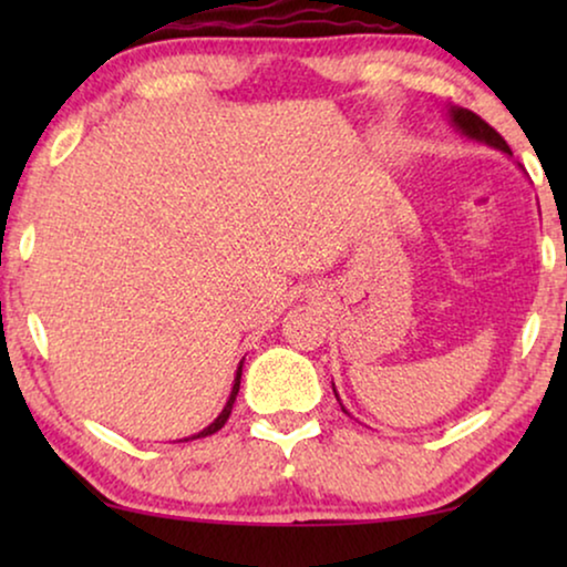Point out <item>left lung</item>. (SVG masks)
<instances>
[{
    "mask_svg": "<svg viewBox=\"0 0 567 567\" xmlns=\"http://www.w3.org/2000/svg\"><path fill=\"white\" fill-rule=\"evenodd\" d=\"M449 118H452V123L456 126V131H460V134H464L467 138H475V142H480V144L493 146V150H501V152L511 154L506 138H503L498 131L491 126V123H485L483 118H480L477 113L467 111V107H449ZM336 398H338V392H336ZM340 408H343V405H340ZM343 413H348L346 408H343Z\"/></svg>",
    "mask_w": 567,
    "mask_h": 567,
    "instance_id": "left-lung-1",
    "label": "left lung"
}]
</instances>
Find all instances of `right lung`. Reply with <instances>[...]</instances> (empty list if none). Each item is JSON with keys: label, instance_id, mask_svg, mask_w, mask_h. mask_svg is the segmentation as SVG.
Wrapping results in <instances>:
<instances>
[{"label": "right lung", "instance_id": "add662e5", "mask_svg": "<svg viewBox=\"0 0 567 567\" xmlns=\"http://www.w3.org/2000/svg\"><path fill=\"white\" fill-rule=\"evenodd\" d=\"M239 379H243V363H239V367H237V377H235V384H231V394H229L227 405H224V410L219 413V417H216V421H214L212 425H206L204 431H198L196 436H190V439H204V436H212V433H216V431L221 429L224 423H227V417H229V413H231V405H235L237 392H239ZM190 439H183V441H190Z\"/></svg>", "mask_w": 567, "mask_h": 567}]
</instances>
